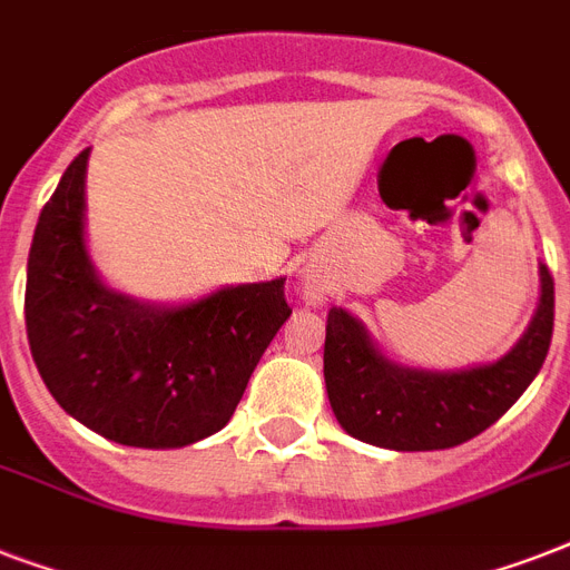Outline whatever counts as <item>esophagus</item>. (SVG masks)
<instances>
[{"label": "esophagus", "instance_id": "1", "mask_svg": "<svg viewBox=\"0 0 570 570\" xmlns=\"http://www.w3.org/2000/svg\"><path fill=\"white\" fill-rule=\"evenodd\" d=\"M307 295H311V302H313V304L320 302V293H316V289H313V286H311V289H307Z\"/></svg>", "mask_w": 570, "mask_h": 570}]
</instances>
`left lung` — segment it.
Returning a JSON list of instances; mask_svg holds the SVG:
<instances>
[{
  "mask_svg": "<svg viewBox=\"0 0 570 570\" xmlns=\"http://www.w3.org/2000/svg\"><path fill=\"white\" fill-rule=\"evenodd\" d=\"M553 337V277L541 266V302L518 346L494 364L425 373L381 355L361 322L331 307L325 387L340 425L357 441L399 452L450 450L494 425L530 387Z\"/></svg>",
  "mask_w": 570,
  "mask_h": 570,
  "instance_id": "left-lung-1",
  "label": "left lung"
}]
</instances>
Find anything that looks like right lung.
I'll return each mask as SVG.
<instances>
[{"label": "right lung", "instance_id": "1", "mask_svg": "<svg viewBox=\"0 0 570 570\" xmlns=\"http://www.w3.org/2000/svg\"><path fill=\"white\" fill-rule=\"evenodd\" d=\"M67 165L40 209L26 275L38 373L79 423L124 446L174 450L227 425L259 357L289 320L284 277L224 286L183 307L115 293L85 248V168Z\"/></svg>", "mask_w": 570, "mask_h": 570}]
</instances>
